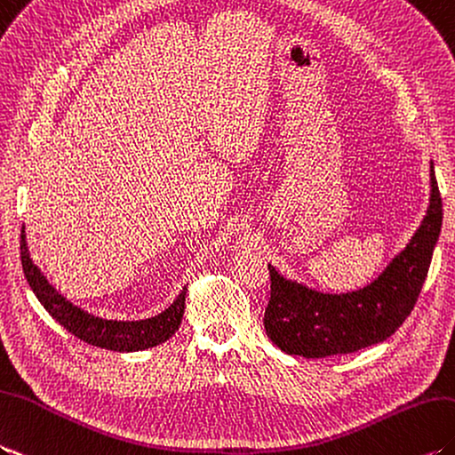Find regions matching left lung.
Masks as SVG:
<instances>
[{"mask_svg": "<svg viewBox=\"0 0 455 455\" xmlns=\"http://www.w3.org/2000/svg\"><path fill=\"white\" fill-rule=\"evenodd\" d=\"M442 228V197L430 163V204L409 244L364 289L330 294L269 267L266 333L283 353L323 358L386 341L405 322L427 279Z\"/></svg>", "mask_w": 455, "mask_h": 455, "instance_id": "1", "label": "left lung"}]
</instances>
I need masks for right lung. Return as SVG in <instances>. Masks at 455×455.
Wrapping results in <instances>:
<instances>
[{
  "label": "right lung",
  "instance_id": "add662e5",
  "mask_svg": "<svg viewBox=\"0 0 455 455\" xmlns=\"http://www.w3.org/2000/svg\"><path fill=\"white\" fill-rule=\"evenodd\" d=\"M20 263H23V271L30 289H33L36 299L40 300L42 306H44L46 312L60 325L66 327L69 333L76 335L77 339L89 345L108 348V351H118V353L143 351V348L164 343L168 337L174 335L180 323H182L186 292H188L186 287L164 312L155 315V318L137 320V322L102 320V318H97V315L77 308V306H73L69 300L63 299L54 287H52L48 279L42 275L40 269L35 266L33 259H30L27 238H25V227L20 228Z\"/></svg>",
  "mask_w": 455,
  "mask_h": 455
}]
</instances>
